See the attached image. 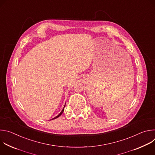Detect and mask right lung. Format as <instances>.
<instances>
[{
    "instance_id": "obj_1",
    "label": "right lung",
    "mask_w": 155,
    "mask_h": 155,
    "mask_svg": "<svg viewBox=\"0 0 155 155\" xmlns=\"http://www.w3.org/2000/svg\"><path fill=\"white\" fill-rule=\"evenodd\" d=\"M65 105H64V108H63V109H62V111H61V113H60V114H59V115H58V116H56V117H54V118H53V119H52V120H53V119H56V118H58V117H59V116H61V115H62V113H63V112H64V107H65Z\"/></svg>"
}]
</instances>
